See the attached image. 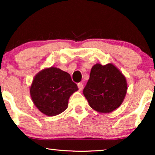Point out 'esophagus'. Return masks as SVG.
I'll return each mask as SVG.
<instances>
[{
  "instance_id": "esophagus-1",
  "label": "esophagus",
  "mask_w": 155,
  "mask_h": 155,
  "mask_svg": "<svg viewBox=\"0 0 155 155\" xmlns=\"http://www.w3.org/2000/svg\"><path fill=\"white\" fill-rule=\"evenodd\" d=\"M78 88H79V90L81 91L82 90V88H83V84H82V82H79V83L78 84Z\"/></svg>"
}]
</instances>
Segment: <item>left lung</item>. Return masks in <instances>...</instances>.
<instances>
[{"label": "left lung", "instance_id": "obj_1", "mask_svg": "<svg viewBox=\"0 0 155 155\" xmlns=\"http://www.w3.org/2000/svg\"><path fill=\"white\" fill-rule=\"evenodd\" d=\"M127 89L126 78L115 65L97 63L91 69L83 94L92 109L107 114L120 107Z\"/></svg>", "mask_w": 155, "mask_h": 155}]
</instances>
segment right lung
<instances>
[{"mask_svg": "<svg viewBox=\"0 0 155 155\" xmlns=\"http://www.w3.org/2000/svg\"><path fill=\"white\" fill-rule=\"evenodd\" d=\"M78 90L69 73L55 67L42 70L35 76L30 87L32 101L41 113L56 116L65 111L68 99Z\"/></svg>", "mask_w": 155, "mask_h": 155, "instance_id": "right-lung-1", "label": "right lung"}]
</instances>
